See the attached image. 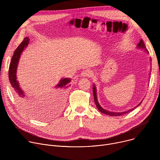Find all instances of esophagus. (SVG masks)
Masks as SVG:
<instances>
[{
    "mask_svg": "<svg viewBox=\"0 0 160 160\" xmlns=\"http://www.w3.org/2000/svg\"><path fill=\"white\" fill-rule=\"evenodd\" d=\"M92 73L90 70H83L82 73H81V76L83 77H90L92 76Z\"/></svg>",
    "mask_w": 160,
    "mask_h": 160,
    "instance_id": "1",
    "label": "esophagus"
}]
</instances>
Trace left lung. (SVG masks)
Listing matches in <instances>:
<instances>
[{"instance_id":"obj_1","label":"left lung","mask_w":160,"mask_h":160,"mask_svg":"<svg viewBox=\"0 0 160 160\" xmlns=\"http://www.w3.org/2000/svg\"><path fill=\"white\" fill-rule=\"evenodd\" d=\"M137 48H138V49H142L144 51H145L146 52H147V53H149L148 51L146 49V46H145V44L143 42V40L141 39L140 40V42L138 43V45H137ZM150 61H151V59L150 58ZM151 75V73H150ZM93 94H94V102H95V104L98 108V109H99V111L102 112V113H104L105 114V115H110V116H112V117H117V116H120V115H124V114H126L132 110H133L134 109H135L137 107L139 106V105H141V104L142 103V100L140 102L139 104H138V106H136L135 107H134L132 109H130L129 110H127V111H122V112H113V111H108V110H106L104 109L103 108H102L101 106V105L99 104L98 101V96H97V90H96V87L95 85V84L94 83L93 84Z\"/></svg>"}]
</instances>
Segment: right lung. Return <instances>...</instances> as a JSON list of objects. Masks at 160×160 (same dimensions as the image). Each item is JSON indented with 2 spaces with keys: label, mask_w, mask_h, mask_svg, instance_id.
<instances>
[{
  "label": "right lung",
  "mask_w": 160,
  "mask_h": 160,
  "mask_svg": "<svg viewBox=\"0 0 160 160\" xmlns=\"http://www.w3.org/2000/svg\"><path fill=\"white\" fill-rule=\"evenodd\" d=\"M29 43V38L25 37L17 49L14 52V54L12 57L11 64L9 68V78L11 86L13 88L14 92L15 93L17 100L20 105L25 108L27 109H30V111H35L37 105L35 104L31 101L30 98L26 96V93L24 92L21 87H20L19 83L17 80V68L18 66L19 59L23 51L26 49ZM71 78H61L59 83L54 87L56 89H59L60 94H64L65 89L69 87L70 85L69 83L71 82Z\"/></svg>",
  "instance_id": "add662e5"
}]
</instances>
